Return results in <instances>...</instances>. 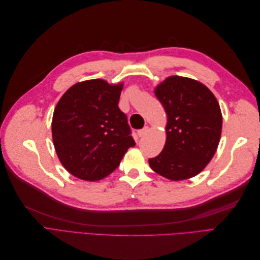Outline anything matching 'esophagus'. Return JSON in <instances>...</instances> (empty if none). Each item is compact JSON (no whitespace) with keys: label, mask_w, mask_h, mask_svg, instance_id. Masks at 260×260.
Instances as JSON below:
<instances>
[{"label":"esophagus","mask_w":260,"mask_h":260,"mask_svg":"<svg viewBox=\"0 0 260 260\" xmlns=\"http://www.w3.org/2000/svg\"><path fill=\"white\" fill-rule=\"evenodd\" d=\"M148 132V127H144L143 129H141V130H139L138 131V136L140 137V138H142V137H144L146 133Z\"/></svg>","instance_id":"obj_1"}]
</instances>
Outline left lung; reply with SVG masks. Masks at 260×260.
Segmentation results:
<instances>
[{
	"mask_svg": "<svg viewBox=\"0 0 260 260\" xmlns=\"http://www.w3.org/2000/svg\"><path fill=\"white\" fill-rule=\"evenodd\" d=\"M167 114L166 144L149 158L157 174L174 181L192 178L207 166L221 136L222 115L214 94L190 78L171 76L155 90Z\"/></svg>",
	"mask_w": 260,
	"mask_h": 260,
	"instance_id": "8db88e82",
	"label": "left lung"
}]
</instances>
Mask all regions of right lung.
<instances>
[{
    "instance_id": "obj_1",
    "label": "right lung",
    "mask_w": 260,
    "mask_h": 260,
    "mask_svg": "<svg viewBox=\"0 0 260 260\" xmlns=\"http://www.w3.org/2000/svg\"><path fill=\"white\" fill-rule=\"evenodd\" d=\"M122 83L93 79L68 89L55 107L52 136L60 162L75 177L96 181L119 166L136 145L118 107Z\"/></svg>"
}]
</instances>
